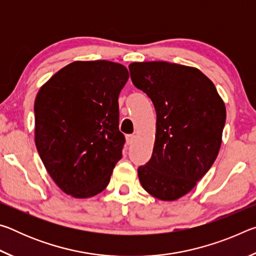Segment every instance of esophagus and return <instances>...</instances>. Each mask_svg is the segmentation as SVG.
Instances as JSON below:
<instances>
[{
    "instance_id": "1",
    "label": "esophagus",
    "mask_w": 256,
    "mask_h": 256,
    "mask_svg": "<svg viewBox=\"0 0 256 256\" xmlns=\"http://www.w3.org/2000/svg\"><path fill=\"white\" fill-rule=\"evenodd\" d=\"M134 141H136V136H134V134H130V136H126V144L128 146L133 144Z\"/></svg>"
}]
</instances>
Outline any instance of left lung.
<instances>
[{
	"label": "left lung",
	"mask_w": 256,
	"mask_h": 256,
	"mask_svg": "<svg viewBox=\"0 0 256 256\" xmlns=\"http://www.w3.org/2000/svg\"><path fill=\"white\" fill-rule=\"evenodd\" d=\"M133 84L152 102L157 122L151 159L138 170L150 196L175 201L214 164L222 140L226 106L196 68L154 60L128 66Z\"/></svg>",
	"instance_id": "obj_1"
}]
</instances>
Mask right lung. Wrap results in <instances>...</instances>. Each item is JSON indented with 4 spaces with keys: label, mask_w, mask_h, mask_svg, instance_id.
I'll return each mask as SVG.
<instances>
[{
    "label": "right lung",
    "mask_w": 256,
    "mask_h": 256,
    "mask_svg": "<svg viewBox=\"0 0 256 256\" xmlns=\"http://www.w3.org/2000/svg\"><path fill=\"white\" fill-rule=\"evenodd\" d=\"M128 68L110 60H76L60 68L34 100V144L55 184L76 198L102 192L125 142L118 96Z\"/></svg>",
    "instance_id": "1"
}]
</instances>
